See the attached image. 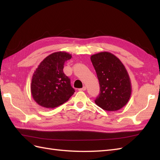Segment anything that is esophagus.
Returning <instances> with one entry per match:
<instances>
[{
  "instance_id": "esophagus-1",
  "label": "esophagus",
  "mask_w": 160,
  "mask_h": 160,
  "mask_svg": "<svg viewBox=\"0 0 160 160\" xmlns=\"http://www.w3.org/2000/svg\"><path fill=\"white\" fill-rule=\"evenodd\" d=\"M87 89V87L84 86L82 88H81V89H79V91H85Z\"/></svg>"
}]
</instances>
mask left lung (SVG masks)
<instances>
[{"label":"left lung","instance_id":"obj_1","mask_svg":"<svg viewBox=\"0 0 160 160\" xmlns=\"http://www.w3.org/2000/svg\"><path fill=\"white\" fill-rule=\"evenodd\" d=\"M100 84V94L95 102L107 111L120 110L130 99L131 80L124 65L113 53L107 52L91 56Z\"/></svg>","mask_w":160,"mask_h":160}]
</instances>
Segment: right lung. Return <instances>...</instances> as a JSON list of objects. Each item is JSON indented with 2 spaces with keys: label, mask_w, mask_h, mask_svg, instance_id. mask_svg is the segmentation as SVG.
Segmentation results:
<instances>
[{
  "label": "right lung",
  "mask_w": 160,
  "mask_h": 160,
  "mask_svg": "<svg viewBox=\"0 0 160 160\" xmlns=\"http://www.w3.org/2000/svg\"><path fill=\"white\" fill-rule=\"evenodd\" d=\"M72 56L58 52L47 56L33 74L31 93L36 102L47 108L60 106L69 99L75 90L63 72L65 61Z\"/></svg>",
  "instance_id": "add662e5"
}]
</instances>
